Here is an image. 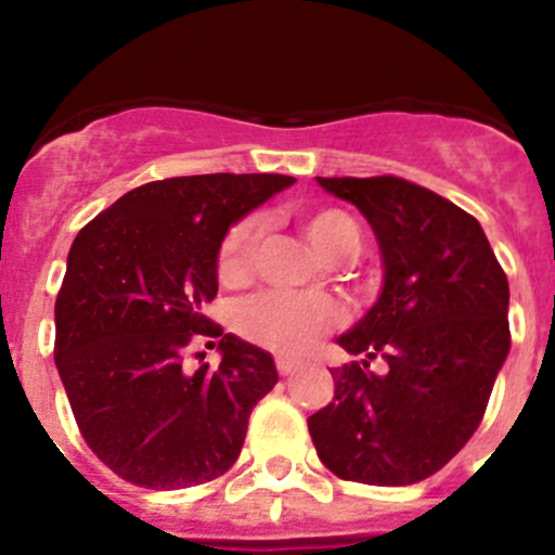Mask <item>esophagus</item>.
<instances>
[{
  "label": "esophagus",
  "instance_id": "esophagus-1",
  "mask_svg": "<svg viewBox=\"0 0 555 555\" xmlns=\"http://www.w3.org/2000/svg\"><path fill=\"white\" fill-rule=\"evenodd\" d=\"M300 367H304V362L298 360H287V357H279L276 360V371L282 373V376H293V373H298Z\"/></svg>",
  "mask_w": 555,
  "mask_h": 555
}]
</instances>
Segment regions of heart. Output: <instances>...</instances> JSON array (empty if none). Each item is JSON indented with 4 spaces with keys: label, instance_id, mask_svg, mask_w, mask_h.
Returning a JSON list of instances; mask_svg holds the SVG:
<instances>
[{
    "label": "heart",
    "instance_id": "b5f03b06",
    "mask_svg": "<svg viewBox=\"0 0 555 555\" xmlns=\"http://www.w3.org/2000/svg\"><path fill=\"white\" fill-rule=\"evenodd\" d=\"M304 233L313 249L327 260H349L360 251V228L338 209L313 211L304 220ZM257 236H260L257 217L238 222L228 233L220 251V276L225 282H236L249 271ZM338 322V306L330 304L327 298L279 293V289L246 298L236 311V324L246 338L289 357L309 351Z\"/></svg>",
    "mask_w": 555,
    "mask_h": 555
}]
</instances>
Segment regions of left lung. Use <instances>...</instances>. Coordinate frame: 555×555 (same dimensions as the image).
<instances>
[{
  "label": "left lung",
  "instance_id": "8db88e82",
  "mask_svg": "<svg viewBox=\"0 0 555 555\" xmlns=\"http://www.w3.org/2000/svg\"><path fill=\"white\" fill-rule=\"evenodd\" d=\"M360 209L384 282L338 346L335 397L309 416L319 459L344 480L408 486L449 464L483 418L511 351V287L475 217L400 177H317ZM390 365L378 377L370 360Z\"/></svg>",
  "mask_w": 555,
  "mask_h": 555
}]
</instances>
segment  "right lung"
<instances>
[{"instance_id":"1","label":"right lung","mask_w":555,"mask_h":555,"mask_svg":"<svg viewBox=\"0 0 555 555\" xmlns=\"http://www.w3.org/2000/svg\"><path fill=\"white\" fill-rule=\"evenodd\" d=\"M295 179L198 173L150 182L77 233L55 300V367L82 438L122 480L188 489L242 453L273 357L222 333L201 306L217 295L228 231ZM193 334L221 365L183 367ZM201 357L206 351H198Z\"/></svg>"}]
</instances>
